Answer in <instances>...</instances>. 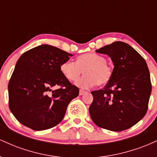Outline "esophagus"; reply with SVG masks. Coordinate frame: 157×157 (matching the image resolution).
<instances>
[{
	"label": "esophagus",
	"mask_w": 157,
	"mask_h": 157,
	"mask_svg": "<svg viewBox=\"0 0 157 157\" xmlns=\"http://www.w3.org/2000/svg\"><path fill=\"white\" fill-rule=\"evenodd\" d=\"M85 93H86V91H84V90H82V89H80V92H79V94L82 95V94H84Z\"/></svg>",
	"instance_id": "34e87169"
}]
</instances>
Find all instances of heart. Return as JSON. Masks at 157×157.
Returning <instances> with one entry per match:
<instances>
[{
  "mask_svg": "<svg viewBox=\"0 0 157 157\" xmlns=\"http://www.w3.org/2000/svg\"><path fill=\"white\" fill-rule=\"evenodd\" d=\"M60 69L68 80H76L84 71L85 75L75 82L82 89H88L97 83L99 86L107 84L112 77V69L106 63L102 56L94 53H86L79 55L76 62L66 61L61 63Z\"/></svg>",
  "mask_w": 157,
  "mask_h": 157,
  "instance_id": "b5f03b06",
  "label": "heart"
}]
</instances>
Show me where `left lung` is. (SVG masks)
Instances as JSON below:
<instances>
[{
	"instance_id": "obj_1",
	"label": "left lung",
	"mask_w": 157,
	"mask_h": 157,
	"mask_svg": "<svg viewBox=\"0 0 157 157\" xmlns=\"http://www.w3.org/2000/svg\"><path fill=\"white\" fill-rule=\"evenodd\" d=\"M113 63L112 77L103 89L91 91V120L112 131L130 128L147 112L151 93L150 72L143 57L130 45L116 41L96 50Z\"/></svg>"
}]
</instances>
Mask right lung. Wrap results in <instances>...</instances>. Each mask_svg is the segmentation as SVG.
<instances>
[{"label":"right lung","instance_id":"1","mask_svg":"<svg viewBox=\"0 0 157 157\" xmlns=\"http://www.w3.org/2000/svg\"><path fill=\"white\" fill-rule=\"evenodd\" d=\"M73 55L43 44L23 53L9 82V106L18 121L35 131L57 125L79 89L61 73V63ZM60 86L54 90V86Z\"/></svg>","mask_w":157,"mask_h":157}]
</instances>
